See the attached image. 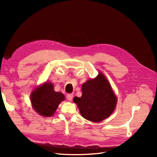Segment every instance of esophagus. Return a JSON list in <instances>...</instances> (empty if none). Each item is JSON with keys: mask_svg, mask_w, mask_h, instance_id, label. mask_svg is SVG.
<instances>
[{"mask_svg": "<svg viewBox=\"0 0 157 157\" xmlns=\"http://www.w3.org/2000/svg\"><path fill=\"white\" fill-rule=\"evenodd\" d=\"M67 98L68 101H72V98H73V94H68L67 96Z\"/></svg>", "mask_w": 157, "mask_h": 157, "instance_id": "obj_1", "label": "esophagus"}]
</instances>
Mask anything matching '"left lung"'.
Listing matches in <instances>:
<instances>
[{
	"label": "left lung",
	"mask_w": 157,
	"mask_h": 157,
	"mask_svg": "<svg viewBox=\"0 0 157 157\" xmlns=\"http://www.w3.org/2000/svg\"><path fill=\"white\" fill-rule=\"evenodd\" d=\"M82 90V96L74 97L73 101L84 118L100 122L113 113L117 98L103 74L100 72L94 79L86 81Z\"/></svg>",
	"instance_id": "1"
}]
</instances>
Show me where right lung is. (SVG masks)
<instances>
[{"mask_svg":"<svg viewBox=\"0 0 157 157\" xmlns=\"http://www.w3.org/2000/svg\"><path fill=\"white\" fill-rule=\"evenodd\" d=\"M65 98L61 92L54 90V85L51 82H46L32 92L30 100L36 112L43 117H50L54 115Z\"/></svg>","mask_w":157,"mask_h":157,"instance_id":"1","label":"right lung"}]
</instances>
